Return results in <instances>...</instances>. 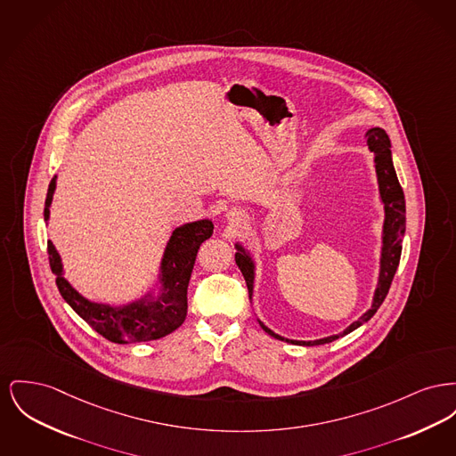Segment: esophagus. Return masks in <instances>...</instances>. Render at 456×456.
<instances>
[{
  "label": "esophagus",
  "instance_id": "34e87169",
  "mask_svg": "<svg viewBox=\"0 0 456 456\" xmlns=\"http://www.w3.org/2000/svg\"><path fill=\"white\" fill-rule=\"evenodd\" d=\"M227 218H229V222L231 224H241L242 220H244V214H242L241 210H231L229 214H227Z\"/></svg>",
  "mask_w": 456,
  "mask_h": 456
}]
</instances>
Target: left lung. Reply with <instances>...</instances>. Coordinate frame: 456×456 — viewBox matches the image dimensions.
<instances>
[{
	"mask_svg": "<svg viewBox=\"0 0 456 456\" xmlns=\"http://www.w3.org/2000/svg\"><path fill=\"white\" fill-rule=\"evenodd\" d=\"M367 144L370 148V151L374 153L375 172H377V181H379V191H380V198L384 203V212H386V220H384V238H382V258H380V275H379V288L375 291L374 303L372 308L363 314L356 322H353L346 330H343L341 334L336 336H329L323 339L317 341H289L293 345H306V346H315V345H325V343H332L334 339L346 336L351 330H354L356 327H360L363 322L370 321L374 317L375 312L379 310V306L382 305V301L386 299V296L389 293L391 282L395 279V273L400 265V258H402L403 236H404V227H406V210H404V194H403L400 181L396 177L393 160H391V142L387 134L374 127L367 133ZM240 253H236V264L244 275L248 291L251 296L253 291V262L251 258L244 253L241 246H238ZM260 325L264 327V330L270 334L275 339H282L281 336L273 334L268 327H265L262 322Z\"/></svg>",
	"mask_w": 456,
	"mask_h": 456,
	"instance_id": "1",
	"label": "left lung"
}]
</instances>
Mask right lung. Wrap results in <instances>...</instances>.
Masks as SVG:
<instances>
[{
    "label": "right lung",
    "instance_id": "obj_1",
    "mask_svg": "<svg viewBox=\"0 0 456 456\" xmlns=\"http://www.w3.org/2000/svg\"><path fill=\"white\" fill-rule=\"evenodd\" d=\"M56 177L52 179L46 201L45 220L50 216V205L53 200ZM214 234L210 220H198L186 224L172 232L161 262V295L155 301L139 299L124 308H113L87 301L79 295L63 277L61 260L48 241L50 267L56 275V286L63 299L76 310V314L87 322L96 332L111 343H142L160 339L174 332L188 315V286L191 272L196 262L201 242Z\"/></svg>",
    "mask_w": 456,
    "mask_h": 456
}]
</instances>
